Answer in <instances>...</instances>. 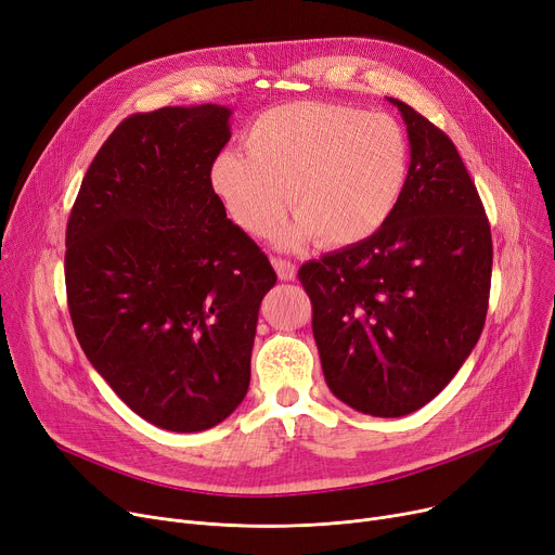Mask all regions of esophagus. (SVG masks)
I'll use <instances>...</instances> for the list:
<instances>
[{"label": "esophagus", "instance_id": "esophagus-1", "mask_svg": "<svg viewBox=\"0 0 555 555\" xmlns=\"http://www.w3.org/2000/svg\"><path fill=\"white\" fill-rule=\"evenodd\" d=\"M272 266H274V270H276V274H279V279L281 281H293L295 276H297V266L295 262H289V260H285V258H272Z\"/></svg>", "mask_w": 555, "mask_h": 555}]
</instances>
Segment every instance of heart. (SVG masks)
Returning a JSON list of instances; mask_svg holds the SVG:
<instances>
[{"label": "heart", "instance_id": "heart-1", "mask_svg": "<svg viewBox=\"0 0 555 555\" xmlns=\"http://www.w3.org/2000/svg\"><path fill=\"white\" fill-rule=\"evenodd\" d=\"M245 151L216 155L211 186L254 238L270 236L289 202L297 220L279 236L281 247L369 241L393 216L410 175V141L393 116L341 103L262 112L245 132Z\"/></svg>", "mask_w": 555, "mask_h": 555}]
</instances>
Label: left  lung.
Wrapping results in <instances>:
<instances>
[{"label":"left lung","mask_w":555,"mask_h":555,"mask_svg":"<svg viewBox=\"0 0 555 555\" xmlns=\"http://www.w3.org/2000/svg\"><path fill=\"white\" fill-rule=\"evenodd\" d=\"M410 137V175L389 222L369 241L310 260L299 281L328 389L380 418L439 396L483 331L492 238L450 137L389 99Z\"/></svg>","instance_id":"1"}]
</instances>
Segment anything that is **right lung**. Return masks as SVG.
<instances>
[{"instance_id": "add662e5", "label": "right lung", "mask_w": 555, "mask_h": 555, "mask_svg": "<svg viewBox=\"0 0 555 555\" xmlns=\"http://www.w3.org/2000/svg\"><path fill=\"white\" fill-rule=\"evenodd\" d=\"M229 116L214 103L128 116L67 222L80 348L134 414L168 431L209 429L243 402L258 308L276 283L211 186Z\"/></svg>"}]
</instances>
